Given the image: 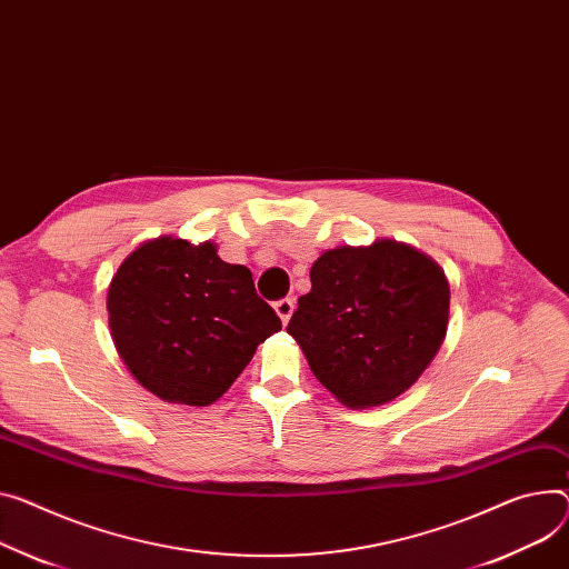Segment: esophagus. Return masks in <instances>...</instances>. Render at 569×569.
<instances>
[{
	"instance_id": "obj_1",
	"label": "esophagus",
	"mask_w": 569,
	"mask_h": 569,
	"mask_svg": "<svg viewBox=\"0 0 569 569\" xmlns=\"http://www.w3.org/2000/svg\"><path fill=\"white\" fill-rule=\"evenodd\" d=\"M276 315L280 317V321L287 326L289 323V319H291V315H293V298H280L276 305Z\"/></svg>"
}]
</instances>
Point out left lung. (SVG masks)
I'll return each instance as SVG.
<instances>
[{"mask_svg": "<svg viewBox=\"0 0 569 569\" xmlns=\"http://www.w3.org/2000/svg\"><path fill=\"white\" fill-rule=\"evenodd\" d=\"M310 280L287 332L346 408L395 401L440 351L451 289L421 250L395 239L339 246L315 261Z\"/></svg>", "mask_w": 569, "mask_h": 569, "instance_id": "8db88e82", "label": "left lung"}]
</instances>
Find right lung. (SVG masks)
<instances>
[{
    "label": "right lung",
    "mask_w": 569,
    "mask_h": 569,
    "mask_svg": "<svg viewBox=\"0 0 569 569\" xmlns=\"http://www.w3.org/2000/svg\"><path fill=\"white\" fill-rule=\"evenodd\" d=\"M116 351L168 403L211 406L257 346L282 328L252 273L218 257L211 241H143L124 257L107 293Z\"/></svg>",
    "instance_id": "1"
}]
</instances>
